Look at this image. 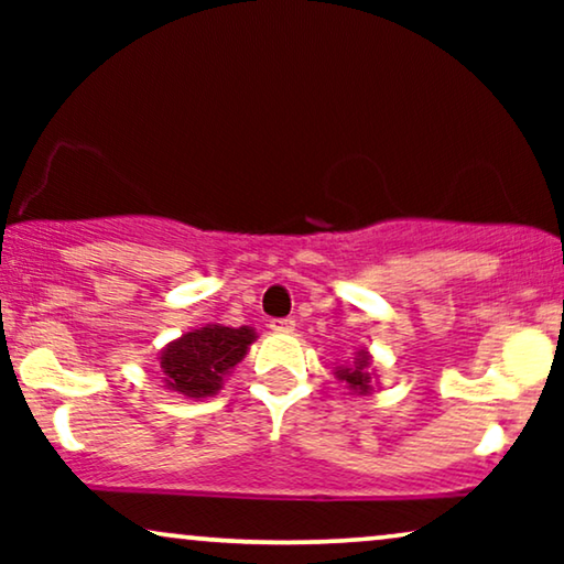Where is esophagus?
I'll return each mask as SVG.
<instances>
[{
    "label": "esophagus",
    "instance_id": "34e87169",
    "mask_svg": "<svg viewBox=\"0 0 564 564\" xmlns=\"http://www.w3.org/2000/svg\"><path fill=\"white\" fill-rule=\"evenodd\" d=\"M269 328H272L274 334H292V330H295V318H274L269 321Z\"/></svg>",
    "mask_w": 564,
    "mask_h": 564
}]
</instances>
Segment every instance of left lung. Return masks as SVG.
<instances>
[{
    "label": "left lung",
    "mask_w": 564,
    "mask_h": 564,
    "mask_svg": "<svg viewBox=\"0 0 564 564\" xmlns=\"http://www.w3.org/2000/svg\"><path fill=\"white\" fill-rule=\"evenodd\" d=\"M365 361H367V354H361L359 367H354V369H338V377L349 382L351 390H359V392H367V390H369V377L365 375Z\"/></svg>",
    "instance_id": "obj_1"
}]
</instances>
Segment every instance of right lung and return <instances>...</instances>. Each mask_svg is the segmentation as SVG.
Wrapping results in <instances>:
<instances>
[{
    "mask_svg": "<svg viewBox=\"0 0 564 564\" xmlns=\"http://www.w3.org/2000/svg\"><path fill=\"white\" fill-rule=\"evenodd\" d=\"M251 328L205 326L184 334L161 354L166 384L187 398H207L220 390L223 375L243 359L253 341Z\"/></svg>",
    "mask_w": 564,
    "mask_h": 564,
    "instance_id": "right-lung-1",
    "label": "right lung"
}]
</instances>
